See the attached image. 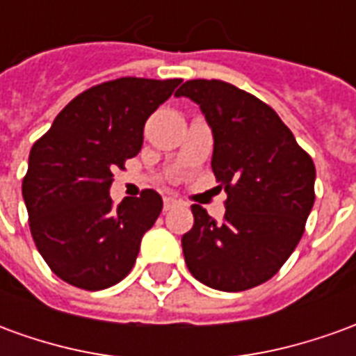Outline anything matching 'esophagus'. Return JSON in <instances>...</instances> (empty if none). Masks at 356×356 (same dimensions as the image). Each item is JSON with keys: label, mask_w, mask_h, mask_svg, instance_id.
<instances>
[{"label": "esophagus", "mask_w": 356, "mask_h": 356, "mask_svg": "<svg viewBox=\"0 0 356 356\" xmlns=\"http://www.w3.org/2000/svg\"><path fill=\"white\" fill-rule=\"evenodd\" d=\"M177 206V200L175 198H163V211H170L171 208Z\"/></svg>", "instance_id": "obj_1"}]
</instances>
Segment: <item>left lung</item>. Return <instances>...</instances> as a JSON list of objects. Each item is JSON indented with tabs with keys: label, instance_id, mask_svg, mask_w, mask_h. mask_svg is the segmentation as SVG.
I'll return each instance as SVG.
<instances>
[{
	"label": "left lung",
	"instance_id": "left-lung-1",
	"mask_svg": "<svg viewBox=\"0 0 356 356\" xmlns=\"http://www.w3.org/2000/svg\"><path fill=\"white\" fill-rule=\"evenodd\" d=\"M175 95L200 104L213 131L211 170L227 193L219 223L193 206L181 240L186 267L213 290H250L280 270L305 232L313 158L267 102L232 83L188 80Z\"/></svg>",
	"mask_w": 356,
	"mask_h": 356
}]
</instances>
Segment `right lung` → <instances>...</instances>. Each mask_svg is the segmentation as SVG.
I'll return each instance as SVG.
<instances>
[{"label":"right lung","mask_w":356,"mask_h":356,"mask_svg":"<svg viewBox=\"0 0 356 356\" xmlns=\"http://www.w3.org/2000/svg\"><path fill=\"white\" fill-rule=\"evenodd\" d=\"M179 83L127 76L93 86L34 143L22 196L35 248L60 280L97 291L129 275L162 196L145 188L114 206L112 171L139 154L145 122Z\"/></svg>","instance_id":"right-lung-1"}]
</instances>
